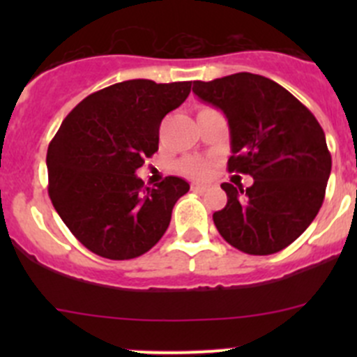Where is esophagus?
<instances>
[{
    "mask_svg": "<svg viewBox=\"0 0 357 357\" xmlns=\"http://www.w3.org/2000/svg\"><path fill=\"white\" fill-rule=\"evenodd\" d=\"M192 190H193V192H199V193H202V192H205V190H207V186H205V185H200V183H193V185H192Z\"/></svg>",
    "mask_w": 357,
    "mask_h": 357,
    "instance_id": "esophagus-1",
    "label": "esophagus"
}]
</instances>
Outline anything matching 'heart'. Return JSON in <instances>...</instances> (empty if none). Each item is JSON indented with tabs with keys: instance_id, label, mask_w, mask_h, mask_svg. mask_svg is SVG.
I'll return each mask as SVG.
<instances>
[{
	"instance_id": "obj_1",
	"label": "heart",
	"mask_w": 357,
	"mask_h": 357,
	"mask_svg": "<svg viewBox=\"0 0 357 357\" xmlns=\"http://www.w3.org/2000/svg\"><path fill=\"white\" fill-rule=\"evenodd\" d=\"M178 169L181 174L188 176V178H204L211 171V162L200 157H188L179 162Z\"/></svg>"
}]
</instances>
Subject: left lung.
<instances>
[{
  "instance_id": "left-lung-1",
  "label": "left lung",
  "mask_w": 357,
  "mask_h": 357,
  "mask_svg": "<svg viewBox=\"0 0 357 357\" xmlns=\"http://www.w3.org/2000/svg\"><path fill=\"white\" fill-rule=\"evenodd\" d=\"M193 93L225 112L229 172L254 178L243 190L222 183L225 208L212 219L222 238L250 255L283 250L307 229L325 200L332 155L314 115L283 86L238 72L195 81Z\"/></svg>"
}]
</instances>
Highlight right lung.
Instances as JSON below:
<instances>
[{
    "mask_svg": "<svg viewBox=\"0 0 357 357\" xmlns=\"http://www.w3.org/2000/svg\"><path fill=\"white\" fill-rule=\"evenodd\" d=\"M192 81L132 79L86 96L52 139L48 195L72 235L112 261L149 252L167 229L190 185L167 176L149 188L135 174L158 150L165 115L190 95Z\"/></svg>",
    "mask_w": 357,
    "mask_h": 357,
    "instance_id": "right-lung-1",
    "label": "right lung"
}]
</instances>
